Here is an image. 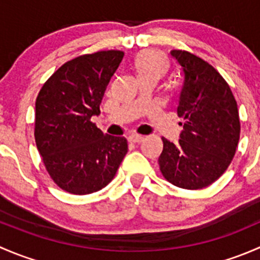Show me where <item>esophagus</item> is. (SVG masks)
<instances>
[{
	"label": "esophagus",
	"instance_id": "34e87169",
	"mask_svg": "<svg viewBox=\"0 0 260 260\" xmlns=\"http://www.w3.org/2000/svg\"><path fill=\"white\" fill-rule=\"evenodd\" d=\"M143 140H145V138H143L142 136H138V135H131L129 137H128V141L132 143H140L142 142Z\"/></svg>",
	"mask_w": 260,
	"mask_h": 260
}]
</instances>
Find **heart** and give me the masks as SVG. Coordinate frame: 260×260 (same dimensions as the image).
<instances>
[{
    "instance_id": "b5f03b06",
    "label": "heart",
    "mask_w": 260,
    "mask_h": 260,
    "mask_svg": "<svg viewBox=\"0 0 260 260\" xmlns=\"http://www.w3.org/2000/svg\"><path fill=\"white\" fill-rule=\"evenodd\" d=\"M166 57L154 50H145L140 52L135 59V69L138 78L156 77L158 79L167 72Z\"/></svg>"
}]
</instances>
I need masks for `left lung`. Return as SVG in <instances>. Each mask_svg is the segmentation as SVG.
Masks as SVG:
<instances>
[{"label": "left lung", "mask_w": 260, "mask_h": 260, "mask_svg": "<svg viewBox=\"0 0 260 260\" xmlns=\"http://www.w3.org/2000/svg\"><path fill=\"white\" fill-rule=\"evenodd\" d=\"M183 75L177 114L179 143L162 137L159 170L169 182L187 190L211 185L226 171L240 136L238 104L224 78L191 52L171 50Z\"/></svg>", "instance_id": "8db88e82"}]
</instances>
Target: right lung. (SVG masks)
<instances>
[{
	"label": "right lung",
	"mask_w": 260,
	"mask_h": 260,
	"mask_svg": "<svg viewBox=\"0 0 260 260\" xmlns=\"http://www.w3.org/2000/svg\"><path fill=\"white\" fill-rule=\"evenodd\" d=\"M119 50L81 55L60 67L36 98L35 141L54 182L74 195L106 187L128 151L124 137L104 135L90 120L119 67Z\"/></svg>",
	"instance_id": "add662e5"
}]
</instances>
